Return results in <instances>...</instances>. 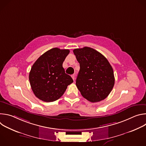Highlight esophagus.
<instances>
[{"label": "esophagus", "mask_w": 146, "mask_h": 146, "mask_svg": "<svg viewBox=\"0 0 146 146\" xmlns=\"http://www.w3.org/2000/svg\"><path fill=\"white\" fill-rule=\"evenodd\" d=\"M72 77L73 80L74 81V80H75V75H74V74H73V75H72Z\"/></svg>", "instance_id": "esophagus-1"}]
</instances>
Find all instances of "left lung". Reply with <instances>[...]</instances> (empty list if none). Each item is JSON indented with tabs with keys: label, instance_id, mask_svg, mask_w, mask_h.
I'll return each mask as SVG.
<instances>
[{
	"label": "left lung",
	"instance_id": "obj_1",
	"mask_svg": "<svg viewBox=\"0 0 146 146\" xmlns=\"http://www.w3.org/2000/svg\"><path fill=\"white\" fill-rule=\"evenodd\" d=\"M73 52L80 64L76 84L82 96L92 103L106 98L115 81L113 69L108 59L88 47L74 49Z\"/></svg>",
	"mask_w": 146,
	"mask_h": 146
}]
</instances>
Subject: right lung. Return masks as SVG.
<instances>
[{
  "label": "right lung",
  "instance_id": "obj_1",
  "mask_svg": "<svg viewBox=\"0 0 146 146\" xmlns=\"http://www.w3.org/2000/svg\"><path fill=\"white\" fill-rule=\"evenodd\" d=\"M69 50L52 48L41 55L34 63L29 75L31 88L35 96L46 102L60 98L73 82L62 66Z\"/></svg>",
  "mask_w": 146,
  "mask_h": 146
}]
</instances>
